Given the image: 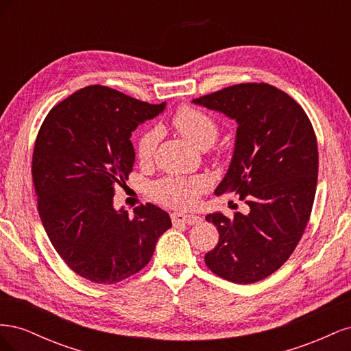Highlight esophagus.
<instances>
[{
	"label": "esophagus",
	"mask_w": 351,
	"mask_h": 351,
	"mask_svg": "<svg viewBox=\"0 0 351 351\" xmlns=\"http://www.w3.org/2000/svg\"><path fill=\"white\" fill-rule=\"evenodd\" d=\"M171 219L174 224H187V226H195L199 224L202 218L199 215L193 214H180V212H173Z\"/></svg>",
	"instance_id": "34e87169"
}]
</instances>
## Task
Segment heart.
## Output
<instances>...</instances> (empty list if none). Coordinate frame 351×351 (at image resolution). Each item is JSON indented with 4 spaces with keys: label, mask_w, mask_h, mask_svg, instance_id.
Wrapping results in <instances>:
<instances>
[{
    "label": "heart",
    "mask_w": 351,
    "mask_h": 351,
    "mask_svg": "<svg viewBox=\"0 0 351 351\" xmlns=\"http://www.w3.org/2000/svg\"><path fill=\"white\" fill-rule=\"evenodd\" d=\"M173 125L187 142L199 149L208 147L217 141L219 134L218 123L204 111L183 107L173 117ZM159 141L155 129L145 132L136 145V155L141 162H149ZM209 187V178L205 176L195 177H165L152 184V195L156 200L174 208H190L196 204L202 192Z\"/></svg>",
    "instance_id": "b5f03b06"
}]
</instances>
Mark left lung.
I'll use <instances>...</instances> for the list:
<instances>
[{
	"instance_id": "1",
	"label": "left lung",
	"mask_w": 351,
	"mask_h": 351,
	"mask_svg": "<svg viewBox=\"0 0 351 351\" xmlns=\"http://www.w3.org/2000/svg\"><path fill=\"white\" fill-rule=\"evenodd\" d=\"M237 123L227 174L215 189L240 195L247 214H208L219 232L208 268L237 284L256 282L290 258L309 221L317 145L303 108L267 83H243L192 101Z\"/></svg>"
}]
</instances>
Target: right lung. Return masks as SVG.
<instances>
[{"mask_svg": "<svg viewBox=\"0 0 351 351\" xmlns=\"http://www.w3.org/2000/svg\"><path fill=\"white\" fill-rule=\"evenodd\" d=\"M165 107L95 84L56 105L40 125L32 161L39 217L57 253L83 278L114 284L139 272L171 227L152 204L134 208L133 217L114 208L115 187L134 165L132 133Z\"/></svg>", "mask_w": 351, "mask_h": 351, "instance_id": "right-lung-1", "label": "right lung"}]
</instances>
